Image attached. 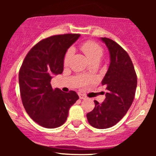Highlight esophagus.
I'll use <instances>...</instances> for the list:
<instances>
[{"mask_svg":"<svg viewBox=\"0 0 156 156\" xmlns=\"http://www.w3.org/2000/svg\"><path fill=\"white\" fill-rule=\"evenodd\" d=\"M79 97H80V99H85L87 98L86 96L82 94H79Z\"/></svg>","mask_w":156,"mask_h":156,"instance_id":"obj_1","label":"esophagus"}]
</instances>
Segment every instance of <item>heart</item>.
<instances>
[{
	"mask_svg": "<svg viewBox=\"0 0 156 156\" xmlns=\"http://www.w3.org/2000/svg\"><path fill=\"white\" fill-rule=\"evenodd\" d=\"M80 49L92 63H98L104 55V50L99 44L94 41H87L80 46ZM74 53L72 48L68 49L64 57V63L67 64Z\"/></svg>",
	"mask_w": 156,
	"mask_h": 156,
	"instance_id": "heart-1",
	"label": "heart"
}]
</instances>
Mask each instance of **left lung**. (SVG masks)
<instances>
[{
    "instance_id": "8db88e82",
    "label": "left lung",
    "mask_w": 156,
    "mask_h": 156,
    "mask_svg": "<svg viewBox=\"0 0 156 156\" xmlns=\"http://www.w3.org/2000/svg\"><path fill=\"white\" fill-rule=\"evenodd\" d=\"M101 40L110 53L109 67L101 82L107 92L101 104L94 100L95 107L87 114V118L93 127L104 129L116 124L131 107L137 87V76L126 51L109 38Z\"/></svg>"
}]
</instances>
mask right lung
Returning <instances> with one entry per match:
<instances>
[{
	"label": "right lung",
	"instance_id": "1",
	"mask_svg": "<svg viewBox=\"0 0 156 156\" xmlns=\"http://www.w3.org/2000/svg\"><path fill=\"white\" fill-rule=\"evenodd\" d=\"M80 34L53 35L40 40L27 53L19 71L21 99L25 111L42 127L54 129L65 122L69 109L79 99L74 91L52 89L54 74L63 72L64 57Z\"/></svg>",
	"mask_w": 156,
	"mask_h": 156
}]
</instances>
